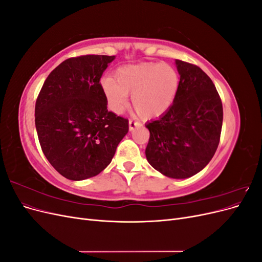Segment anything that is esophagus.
<instances>
[{
  "instance_id": "1",
  "label": "esophagus",
  "mask_w": 262,
  "mask_h": 262,
  "mask_svg": "<svg viewBox=\"0 0 262 262\" xmlns=\"http://www.w3.org/2000/svg\"><path fill=\"white\" fill-rule=\"evenodd\" d=\"M141 123L139 121H134V120H129V129L130 131H132L136 126H139Z\"/></svg>"
}]
</instances>
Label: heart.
<instances>
[{
  "instance_id": "obj_1",
  "label": "heart",
  "mask_w": 262,
  "mask_h": 262,
  "mask_svg": "<svg viewBox=\"0 0 262 262\" xmlns=\"http://www.w3.org/2000/svg\"><path fill=\"white\" fill-rule=\"evenodd\" d=\"M179 87L177 70L167 63L125 66L116 70L114 80L101 81V91L112 112L121 114L129 104L143 118L163 115L172 105Z\"/></svg>"
}]
</instances>
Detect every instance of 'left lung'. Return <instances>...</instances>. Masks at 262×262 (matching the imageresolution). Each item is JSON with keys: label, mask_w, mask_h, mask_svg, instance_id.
Here are the masks:
<instances>
[{"label": "left lung", "mask_w": 262, "mask_h": 262, "mask_svg": "<svg viewBox=\"0 0 262 262\" xmlns=\"http://www.w3.org/2000/svg\"><path fill=\"white\" fill-rule=\"evenodd\" d=\"M180 75L172 105L145 124L147 162L169 178L185 179L212 160L220 143L223 106L211 78L191 63L176 60Z\"/></svg>", "instance_id": "1"}]
</instances>
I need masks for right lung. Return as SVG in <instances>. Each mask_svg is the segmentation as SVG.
I'll return each mask as SVG.
<instances>
[{
	"label": "right lung",
	"instance_id": "1",
	"mask_svg": "<svg viewBox=\"0 0 262 262\" xmlns=\"http://www.w3.org/2000/svg\"><path fill=\"white\" fill-rule=\"evenodd\" d=\"M115 55L63 61L38 95L35 123L47 160L63 177L84 180L112 162L129 131L128 119L108 112L100 77Z\"/></svg>",
	"mask_w": 262,
	"mask_h": 262
}]
</instances>
